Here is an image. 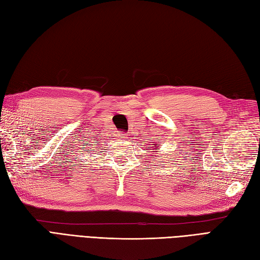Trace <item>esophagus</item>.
I'll return each mask as SVG.
<instances>
[{
    "instance_id": "obj_1",
    "label": "esophagus",
    "mask_w": 260,
    "mask_h": 260,
    "mask_svg": "<svg viewBox=\"0 0 260 260\" xmlns=\"http://www.w3.org/2000/svg\"><path fill=\"white\" fill-rule=\"evenodd\" d=\"M119 138L121 139V140H125V139H126V136H125V135H122V136H120Z\"/></svg>"
}]
</instances>
